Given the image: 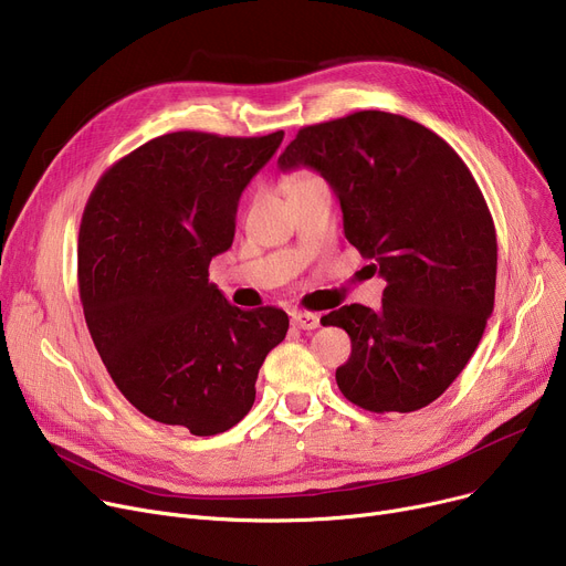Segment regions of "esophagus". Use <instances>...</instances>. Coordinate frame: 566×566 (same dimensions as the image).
<instances>
[{"instance_id":"34e87169","label":"esophagus","mask_w":566,"mask_h":566,"mask_svg":"<svg viewBox=\"0 0 566 566\" xmlns=\"http://www.w3.org/2000/svg\"><path fill=\"white\" fill-rule=\"evenodd\" d=\"M291 321L298 325L301 331H314V328H318V325H321V314H314V312H293Z\"/></svg>"}]
</instances>
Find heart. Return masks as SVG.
Here are the masks:
<instances>
[{"label":"heart","mask_w":566,"mask_h":566,"mask_svg":"<svg viewBox=\"0 0 566 566\" xmlns=\"http://www.w3.org/2000/svg\"><path fill=\"white\" fill-rule=\"evenodd\" d=\"M314 184H321V178H318L314 171H298V174H293V176L289 178L286 190H289V195H291V192H295V190H303V188L314 186Z\"/></svg>","instance_id":"heart-1"}]
</instances>
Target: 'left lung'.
Here are the masks:
<instances>
[{
  "label": "left lung",
  "mask_w": 566,
  "mask_h": 566,
  "mask_svg": "<svg viewBox=\"0 0 566 566\" xmlns=\"http://www.w3.org/2000/svg\"><path fill=\"white\" fill-rule=\"evenodd\" d=\"M277 165L331 184L348 243L388 282L380 310L344 305L321 318L350 337L335 374L342 395L371 412L429 406L493 312L497 241L478 181L433 130L378 109L301 128Z\"/></svg>",
  "instance_id": "1"
}]
</instances>
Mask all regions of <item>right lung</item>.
<instances>
[{
	"label": "right lung",
	"mask_w": 566,
	"mask_h": 566,
	"mask_svg": "<svg viewBox=\"0 0 566 566\" xmlns=\"http://www.w3.org/2000/svg\"><path fill=\"white\" fill-rule=\"evenodd\" d=\"M282 137L169 133L114 163L86 201V328L116 388L160 424L216 436L241 422L265 355L286 337V312L238 310L208 282L233 243L238 199Z\"/></svg>",
	"instance_id": "1"
}]
</instances>
